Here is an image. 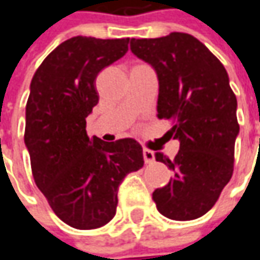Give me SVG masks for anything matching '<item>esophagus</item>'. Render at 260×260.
Wrapping results in <instances>:
<instances>
[{"label": "esophagus", "mask_w": 260, "mask_h": 260, "mask_svg": "<svg viewBox=\"0 0 260 260\" xmlns=\"http://www.w3.org/2000/svg\"><path fill=\"white\" fill-rule=\"evenodd\" d=\"M143 157H144L145 163H153L154 161V153L148 148L143 150Z\"/></svg>", "instance_id": "34e87169"}]
</instances>
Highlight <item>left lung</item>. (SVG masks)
Returning a JSON list of instances; mask_svg holds the SVG:
<instances>
[{"label": "left lung", "mask_w": 260, "mask_h": 260, "mask_svg": "<svg viewBox=\"0 0 260 260\" xmlns=\"http://www.w3.org/2000/svg\"><path fill=\"white\" fill-rule=\"evenodd\" d=\"M131 51L157 75V117L179 141L174 160L156 151L174 176L153 192L163 216L191 221L207 213L230 182L240 132L237 99L222 63L200 41L172 32L153 39H131Z\"/></svg>", "instance_id": "left-lung-1"}]
</instances>
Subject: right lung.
<instances>
[{"mask_svg":"<svg viewBox=\"0 0 260 260\" xmlns=\"http://www.w3.org/2000/svg\"><path fill=\"white\" fill-rule=\"evenodd\" d=\"M128 42L73 37L48 54L30 82L24 144L34 179L54 213L78 230L112 221L119 185L144 165L134 138L106 143L85 129L99 103L97 75L126 54Z\"/></svg>","mask_w":260,"mask_h":260,"instance_id":"add662e5","label":"right lung"}]
</instances>
